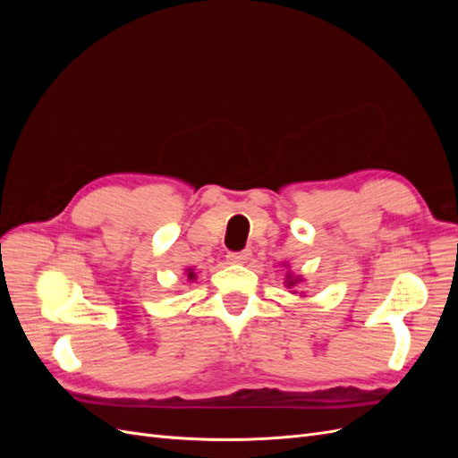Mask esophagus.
<instances>
[{"label":"esophagus","instance_id":"obj_1","mask_svg":"<svg viewBox=\"0 0 458 458\" xmlns=\"http://www.w3.org/2000/svg\"><path fill=\"white\" fill-rule=\"evenodd\" d=\"M250 256H252L250 250H241V252H229V254H227V259H229L231 263H244V261L250 259Z\"/></svg>","mask_w":458,"mask_h":458}]
</instances>
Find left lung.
<instances>
[{"label": "left lung", "mask_w": 458, "mask_h": 458, "mask_svg": "<svg viewBox=\"0 0 458 458\" xmlns=\"http://www.w3.org/2000/svg\"><path fill=\"white\" fill-rule=\"evenodd\" d=\"M298 281H300V276H296V279H294V276H290V275H288V281H286V284H288V286H296V283H298Z\"/></svg>", "instance_id": "8db88e82"}]
</instances>
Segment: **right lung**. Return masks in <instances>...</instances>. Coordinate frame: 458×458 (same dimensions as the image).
<instances>
[{
  "label": "right lung",
  "instance_id": "add662e5",
  "mask_svg": "<svg viewBox=\"0 0 458 458\" xmlns=\"http://www.w3.org/2000/svg\"><path fill=\"white\" fill-rule=\"evenodd\" d=\"M187 276L189 279H195V273H192V269H187Z\"/></svg>",
  "mask_w": 458,
  "mask_h": 458
}]
</instances>
